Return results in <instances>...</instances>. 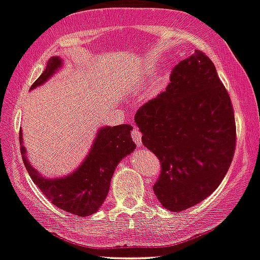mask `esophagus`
<instances>
[{
  "label": "esophagus",
  "mask_w": 260,
  "mask_h": 260,
  "mask_svg": "<svg viewBox=\"0 0 260 260\" xmlns=\"http://www.w3.org/2000/svg\"><path fill=\"white\" fill-rule=\"evenodd\" d=\"M131 136H133V140L135 141L136 146L140 148L143 143H141V133L139 131V129H133V131H131Z\"/></svg>",
  "instance_id": "34e87169"
}]
</instances>
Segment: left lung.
I'll list each match as a JSON object with an SVG mask.
<instances>
[{
  "label": "left lung",
  "instance_id": "8db88e82",
  "mask_svg": "<svg viewBox=\"0 0 260 260\" xmlns=\"http://www.w3.org/2000/svg\"><path fill=\"white\" fill-rule=\"evenodd\" d=\"M144 146L160 160L153 186L161 206L181 212L209 197L235 150L233 105L209 56L196 50L174 67L166 91L135 115Z\"/></svg>",
  "mask_w": 260,
  "mask_h": 260
}]
</instances>
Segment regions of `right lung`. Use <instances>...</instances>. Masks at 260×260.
Segmentation results:
<instances>
[{"instance_id":"obj_1","label":"right lung","mask_w":260,"mask_h":260,"mask_svg":"<svg viewBox=\"0 0 260 260\" xmlns=\"http://www.w3.org/2000/svg\"><path fill=\"white\" fill-rule=\"evenodd\" d=\"M61 67L63 59L60 56H51L46 63L45 71L30 89L45 83ZM131 130L133 127L130 125L101 126L97 130L91 149L82 163L72 173L54 178L42 176L30 164L26 149L22 144V131H20L22 160L34 183L51 204L63 211L86 217L99 211L109 193L117 164L136 148L131 139Z\"/></svg>"}]
</instances>
